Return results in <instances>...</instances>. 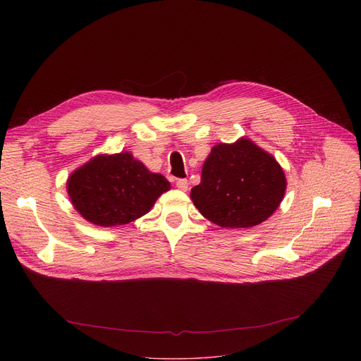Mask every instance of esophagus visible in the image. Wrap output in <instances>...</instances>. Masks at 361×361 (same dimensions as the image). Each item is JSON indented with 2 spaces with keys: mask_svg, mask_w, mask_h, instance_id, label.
Masks as SVG:
<instances>
[{
  "mask_svg": "<svg viewBox=\"0 0 361 361\" xmlns=\"http://www.w3.org/2000/svg\"><path fill=\"white\" fill-rule=\"evenodd\" d=\"M176 185L180 188V190L185 192L187 188H188V181H187L185 178H178V180L176 181Z\"/></svg>",
  "mask_w": 361,
  "mask_h": 361,
  "instance_id": "obj_1",
  "label": "esophagus"
}]
</instances>
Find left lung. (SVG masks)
I'll use <instances>...</instances> for the list:
<instances>
[{
  "label": "left lung",
  "mask_w": 361,
  "mask_h": 361,
  "mask_svg": "<svg viewBox=\"0 0 361 361\" xmlns=\"http://www.w3.org/2000/svg\"><path fill=\"white\" fill-rule=\"evenodd\" d=\"M279 164L249 139L216 145L192 188L199 212L224 228H249L268 219L286 193Z\"/></svg>",
  "instance_id": "left-lung-1"
}]
</instances>
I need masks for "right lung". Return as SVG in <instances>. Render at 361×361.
Wrapping results in <instances>:
<instances>
[{"instance_id":"add662e5","label":"right lung","mask_w":361,"mask_h":361,"mask_svg":"<svg viewBox=\"0 0 361 361\" xmlns=\"http://www.w3.org/2000/svg\"><path fill=\"white\" fill-rule=\"evenodd\" d=\"M168 190L165 177L152 174L128 152L93 158L67 181L75 209L99 226L123 225L143 216Z\"/></svg>"}]
</instances>
